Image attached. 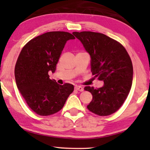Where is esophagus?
Masks as SVG:
<instances>
[{"label":"esophagus","instance_id":"obj_1","mask_svg":"<svg viewBox=\"0 0 150 150\" xmlns=\"http://www.w3.org/2000/svg\"><path fill=\"white\" fill-rule=\"evenodd\" d=\"M75 89H76V90L80 91V92H83V91H84L83 87H81V86H77V85H76V86H75Z\"/></svg>","mask_w":150,"mask_h":150}]
</instances>
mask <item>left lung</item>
Returning a JSON list of instances; mask_svg holds the SVG:
<instances>
[{
    "mask_svg": "<svg viewBox=\"0 0 150 150\" xmlns=\"http://www.w3.org/2000/svg\"><path fill=\"white\" fill-rule=\"evenodd\" d=\"M73 34L90 55L92 75L104 82L100 88L85 87V90L92 94L87 108L98 116L112 114L123 105L131 89L133 68L130 56L120 43L104 34L93 32Z\"/></svg>",
    "mask_w": 150,
    "mask_h": 150,
    "instance_id": "obj_1",
    "label": "left lung"
}]
</instances>
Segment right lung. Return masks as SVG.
<instances>
[{
  "label": "right lung",
  "mask_w": 150,
  "mask_h": 150,
  "mask_svg": "<svg viewBox=\"0 0 150 150\" xmlns=\"http://www.w3.org/2000/svg\"><path fill=\"white\" fill-rule=\"evenodd\" d=\"M74 39L69 32H46L31 39L19 55L15 67L17 87L29 107L39 116L57 113L73 92V85H58L49 73H54L65 43Z\"/></svg>",
  "instance_id": "add662e5"
}]
</instances>
